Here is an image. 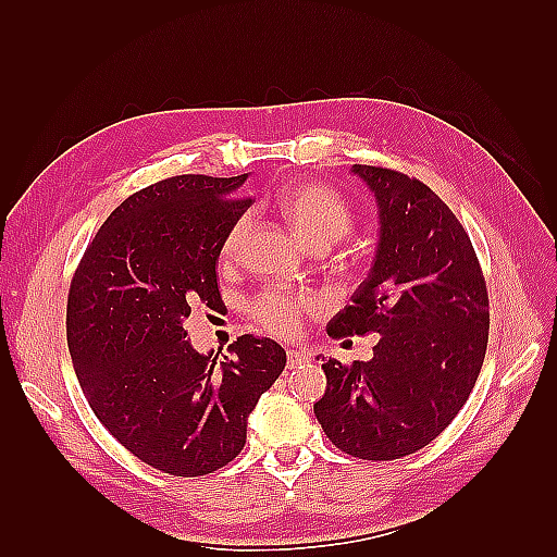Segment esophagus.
<instances>
[{"instance_id": "esophagus-1", "label": "esophagus", "mask_w": 557, "mask_h": 557, "mask_svg": "<svg viewBox=\"0 0 557 557\" xmlns=\"http://www.w3.org/2000/svg\"><path fill=\"white\" fill-rule=\"evenodd\" d=\"M304 363H309V351H304V349H287V366L289 369H299V366H304Z\"/></svg>"}]
</instances>
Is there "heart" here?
Wrapping results in <instances>:
<instances>
[{
	"instance_id": "b5f03b06",
	"label": "heart",
	"mask_w": 557,
	"mask_h": 557,
	"mask_svg": "<svg viewBox=\"0 0 557 557\" xmlns=\"http://www.w3.org/2000/svg\"><path fill=\"white\" fill-rule=\"evenodd\" d=\"M280 212L285 215L294 236L315 253L333 248L354 227V215L347 200L330 186L318 182H299L289 186L280 196ZM248 227H251L248 212L232 222L222 242L224 258L236 256ZM313 309L315 299L294 289H265L248 304V313H251L253 321L277 335L292 333L299 325L301 315Z\"/></svg>"
}]
</instances>
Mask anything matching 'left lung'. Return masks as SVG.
I'll list each match as a JSON object with an SVG mask.
<instances>
[{
  "label": "left lung",
  "instance_id": "1",
  "mask_svg": "<svg viewBox=\"0 0 557 557\" xmlns=\"http://www.w3.org/2000/svg\"><path fill=\"white\" fill-rule=\"evenodd\" d=\"M351 172L377 206V246L327 335H381L371 361L327 359L313 411L342 453L399 459L441 435L474 387L488 345V292L469 234L429 186L371 164Z\"/></svg>",
  "mask_w": 557,
  "mask_h": 557
}]
</instances>
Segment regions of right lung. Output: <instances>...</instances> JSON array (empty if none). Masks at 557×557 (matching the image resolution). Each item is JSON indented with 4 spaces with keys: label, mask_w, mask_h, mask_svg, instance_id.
Returning <instances> with one entry per match:
<instances>
[{
    "label": "right lung",
    "mask_w": 557,
    "mask_h": 557,
    "mask_svg": "<svg viewBox=\"0 0 557 557\" xmlns=\"http://www.w3.org/2000/svg\"><path fill=\"white\" fill-rule=\"evenodd\" d=\"M248 174L170 176L104 220L71 280L66 339L90 409L128 453L172 476H203L242 453L248 413L285 371L275 339L242 335L200 354L184 321L218 311L224 234L251 198Z\"/></svg>",
    "instance_id": "right-lung-1"
}]
</instances>
